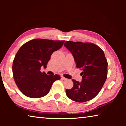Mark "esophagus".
<instances>
[{
    "instance_id": "34e87169",
    "label": "esophagus",
    "mask_w": 126,
    "mask_h": 126,
    "mask_svg": "<svg viewBox=\"0 0 126 126\" xmlns=\"http://www.w3.org/2000/svg\"><path fill=\"white\" fill-rule=\"evenodd\" d=\"M61 79H62V80H66L67 79V78H64V77H63V76H61Z\"/></svg>"
}]
</instances>
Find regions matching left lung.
Masks as SVG:
<instances>
[{"label":"left lung","instance_id":"1","mask_svg":"<svg viewBox=\"0 0 126 126\" xmlns=\"http://www.w3.org/2000/svg\"><path fill=\"white\" fill-rule=\"evenodd\" d=\"M64 46L71 52L77 68L83 71L82 81L72 79L73 88L66 89V94L77 102L92 99L101 91L107 77L108 63L103 51L91 43L67 41Z\"/></svg>","mask_w":126,"mask_h":126}]
</instances>
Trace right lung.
<instances>
[{
	"label": "right lung",
	"instance_id": "1",
	"mask_svg": "<svg viewBox=\"0 0 126 126\" xmlns=\"http://www.w3.org/2000/svg\"><path fill=\"white\" fill-rule=\"evenodd\" d=\"M64 40L43 39L31 40L21 47L13 63L14 80L20 91L30 98H40L49 93L52 84L60 76L42 73L47 67L52 53L62 47Z\"/></svg>",
	"mask_w": 126,
	"mask_h": 126
}]
</instances>
